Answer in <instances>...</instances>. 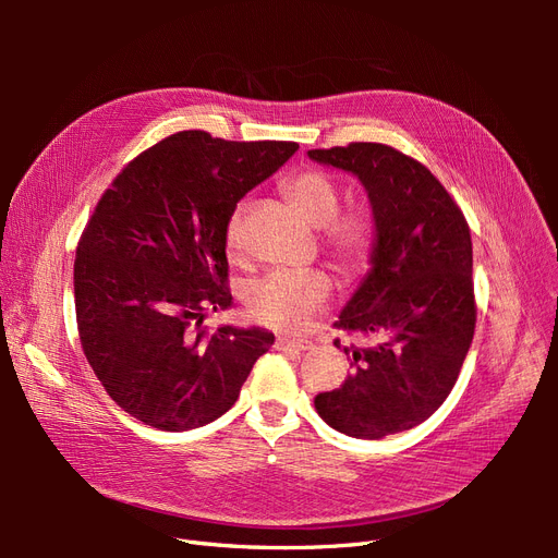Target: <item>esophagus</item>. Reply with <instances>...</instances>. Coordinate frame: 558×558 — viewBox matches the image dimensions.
Masks as SVG:
<instances>
[{"label":"esophagus","instance_id":"obj_1","mask_svg":"<svg viewBox=\"0 0 558 558\" xmlns=\"http://www.w3.org/2000/svg\"><path fill=\"white\" fill-rule=\"evenodd\" d=\"M277 349H281V351H307V349H312V342H307V340H291V337H277Z\"/></svg>","mask_w":558,"mask_h":558}]
</instances>
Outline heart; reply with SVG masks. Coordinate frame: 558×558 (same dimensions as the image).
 Returning <instances> with one entry per match:
<instances>
[{
    "label": "heart",
    "mask_w": 558,
    "mask_h": 558,
    "mask_svg": "<svg viewBox=\"0 0 558 558\" xmlns=\"http://www.w3.org/2000/svg\"><path fill=\"white\" fill-rule=\"evenodd\" d=\"M283 193L295 209L316 228H320L330 258L342 272H359L373 256L377 242L375 218L365 207L340 209L342 193L328 172L305 167L283 179ZM226 248L238 256L242 248V216L232 214L226 228ZM332 283L318 269L305 272H272L253 281L244 302L251 320L260 326L293 332L305 328L310 320L328 305Z\"/></svg>",
    "instance_id": "heart-1"
}]
</instances>
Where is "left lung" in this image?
Returning a JSON list of instances; mask_svg holds the SVG:
<instances>
[{"label": "left lung", "instance_id": "obj_1", "mask_svg": "<svg viewBox=\"0 0 558 558\" xmlns=\"http://www.w3.org/2000/svg\"><path fill=\"white\" fill-rule=\"evenodd\" d=\"M310 158L356 174L367 191L373 269L335 328L379 337L344 347L353 375L314 408L335 430L379 440L426 421L459 379L477 320L470 228L428 167L393 146L353 142Z\"/></svg>", "mask_w": 558, "mask_h": 558}]
</instances>
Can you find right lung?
Wrapping results in <instances>:
<instances>
[{"label": "right lung", "instance_id": "1", "mask_svg": "<svg viewBox=\"0 0 558 558\" xmlns=\"http://www.w3.org/2000/svg\"><path fill=\"white\" fill-rule=\"evenodd\" d=\"M298 150L183 130L130 160L76 246L83 353L111 400L158 430L209 424L275 344L263 328L202 326L228 310L226 228L238 202Z\"/></svg>", "mask_w": 558, "mask_h": 558}]
</instances>
